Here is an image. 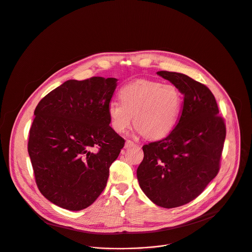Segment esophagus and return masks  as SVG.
Here are the masks:
<instances>
[{
  "label": "esophagus",
  "mask_w": 252,
  "mask_h": 252,
  "mask_svg": "<svg viewBox=\"0 0 252 252\" xmlns=\"http://www.w3.org/2000/svg\"><path fill=\"white\" fill-rule=\"evenodd\" d=\"M135 145H136V144H135L133 141L127 140L126 143H125V148H130V147H133V146H135Z\"/></svg>",
  "instance_id": "obj_1"
}]
</instances>
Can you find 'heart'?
<instances>
[{
  "label": "heart",
  "instance_id": "b5f03b06",
  "mask_svg": "<svg viewBox=\"0 0 252 252\" xmlns=\"http://www.w3.org/2000/svg\"><path fill=\"white\" fill-rule=\"evenodd\" d=\"M118 97L121 105L112 101L107 107L113 130L125 132L134 116L137 130L153 140L164 138L173 131L183 107V95L175 85L148 79L124 85Z\"/></svg>",
  "mask_w": 252,
  "mask_h": 252
}]
</instances>
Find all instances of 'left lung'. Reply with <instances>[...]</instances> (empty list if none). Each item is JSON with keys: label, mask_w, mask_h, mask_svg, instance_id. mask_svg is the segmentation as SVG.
I'll return each instance as SVG.
<instances>
[{"label": "left lung", "mask_w": 252, "mask_h": 252, "mask_svg": "<svg viewBox=\"0 0 252 252\" xmlns=\"http://www.w3.org/2000/svg\"><path fill=\"white\" fill-rule=\"evenodd\" d=\"M184 95L182 114L164 139L144 145L140 188L165 209L184 206L204 191L220 168L226 128L212 91L186 74L158 71Z\"/></svg>", "instance_id": "8db88e82"}]
</instances>
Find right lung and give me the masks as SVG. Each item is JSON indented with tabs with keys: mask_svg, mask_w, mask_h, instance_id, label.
<instances>
[{
	"mask_svg": "<svg viewBox=\"0 0 252 252\" xmlns=\"http://www.w3.org/2000/svg\"><path fill=\"white\" fill-rule=\"evenodd\" d=\"M116 82L100 76L67 80L35 107L28 142L34 180L61 208L80 211L93 204L124 147L107 113Z\"/></svg>",
	"mask_w": 252,
	"mask_h": 252,
	"instance_id": "1",
	"label": "right lung"
}]
</instances>
